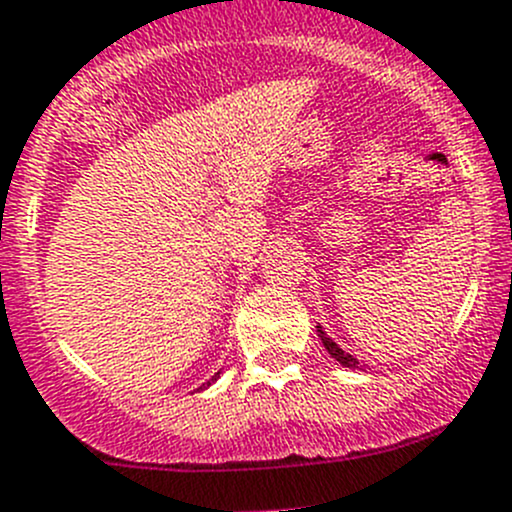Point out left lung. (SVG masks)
I'll return each instance as SVG.
<instances>
[{
  "label": "left lung",
  "instance_id": "left-lung-1",
  "mask_svg": "<svg viewBox=\"0 0 512 512\" xmlns=\"http://www.w3.org/2000/svg\"><path fill=\"white\" fill-rule=\"evenodd\" d=\"M317 335H320V340H322V345H325V350L330 352V355L335 357V360L340 362V365H345V367H357V365H360V362H357L355 357L350 355V352H345V350H342V347H337V342H332L330 337L325 335V330H322L320 325H317Z\"/></svg>",
  "mask_w": 512,
  "mask_h": 512
}]
</instances>
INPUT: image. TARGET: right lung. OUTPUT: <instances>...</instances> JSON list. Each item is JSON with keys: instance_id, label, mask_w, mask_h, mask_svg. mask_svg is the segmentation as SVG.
<instances>
[{"instance_id": "add662e5", "label": "right lung", "mask_w": 512, "mask_h": 512, "mask_svg": "<svg viewBox=\"0 0 512 512\" xmlns=\"http://www.w3.org/2000/svg\"><path fill=\"white\" fill-rule=\"evenodd\" d=\"M217 377H220V372H215V377H212V380H210V382H215V380H217ZM210 382H205V385H202V388H210ZM202 388H200V390H202Z\"/></svg>"}]
</instances>
